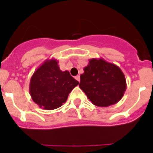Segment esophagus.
Returning <instances> with one entry per match:
<instances>
[{"instance_id":"obj_1","label":"esophagus","mask_w":153,"mask_h":153,"mask_svg":"<svg viewBox=\"0 0 153 153\" xmlns=\"http://www.w3.org/2000/svg\"><path fill=\"white\" fill-rule=\"evenodd\" d=\"M75 79L77 80L78 82H80V76H79V75H77V76H75Z\"/></svg>"}]
</instances>
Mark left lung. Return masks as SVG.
Instances as JSON below:
<instances>
[{
  "instance_id": "1",
  "label": "left lung",
  "mask_w": 153,
  "mask_h": 153,
  "mask_svg": "<svg viewBox=\"0 0 153 153\" xmlns=\"http://www.w3.org/2000/svg\"><path fill=\"white\" fill-rule=\"evenodd\" d=\"M80 75L79 88L94 105L108 107L121 100L126 81L121 69L103 59H91Z\"/></svg>"
}]
</instances>
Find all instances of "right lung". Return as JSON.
I'll return each mask as SVG.
<instances>
[{
    "label": "right lung",
    "instance_id": "add662e5",
    "mask_svg": "<svg viewBox=\"0 0 153 153\" xmlns=\"http://www.w3.org/2000/svg\"><path fill=\"white\" fill-rule=\"evenodd\" d=\"M79 85L68 71H62L58 61L47 59L30 79V94L40 108L53 110L66 102L69 94Z\"/></svg>",
    "mask_w": 153,
    "mask_h": 153
}]
</instances>
